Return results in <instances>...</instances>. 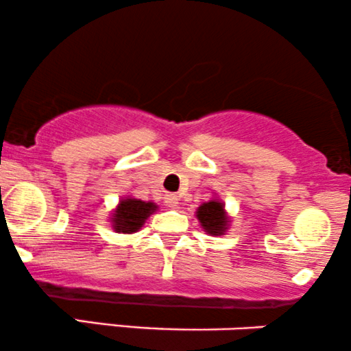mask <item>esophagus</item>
<instances>
[{
    "label": "esophagus",
    "instance_id": "esophagus-1",
    "mask_svg": "<svg viewBox=\"0 0 351 351\" xmlns=\"http://www.w3.org/2000/svg\"><path fill=\"white\" fill-rule=\"evenodd\" d=\"M178 203L180 199L176 195H173V193H167V195H165V204H167L168 208H176L178 206Z\"/></svg>",
    "mask_w": 351,
    "mask_h": 351
}]
</instances>
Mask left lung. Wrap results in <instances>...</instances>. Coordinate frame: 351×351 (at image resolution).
Masks as SVG:
<instances>
[{
    "instance_id": "8db88e82",
    "label": "left lung",
    "mask_w": 351,
    "mask_h": 351,
    "mask_svg": "<svg viewBox=\"0 0 351 351\" xmlns=\"http://www.w3.org/2000/svg\"><path fill=\"white\" fill-rule=\"evenodd\" d=\"M195 216L199 221V226L203 228V231L209 236H224L232 223V217L226 211V204L216 195H213L209 201L201 203Z\"/></svg>"
}]
</instances>
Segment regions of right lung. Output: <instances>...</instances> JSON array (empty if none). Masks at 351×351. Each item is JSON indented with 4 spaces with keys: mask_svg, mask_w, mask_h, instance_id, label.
<instances>
[{
    "mask_svg": "<svg viewBox=\"0 0 351 351\" xmlns=\"http://www.w3.org/2000/svg\"><path fill=\"white\" fill-rule=\"evenodd\" d=\"M156 211L158 204L153 201L136 199L134 196L125 195L108 215V223L119 234H134L143 228L148 217Z\"/></svg>",
    "mask_w": 351,
    "mask_h": 351,
    "instance_id": "obj_1",
    "label": "right lung"
}]
</instances>
